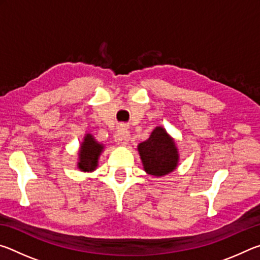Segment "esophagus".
Segmentation results:
<instances>
[{
  "instance_id": "34e87169",
  "label": "esophagus",
  "mask_w": 260,
  "mask_h": 260,
  "mask_svg": "<svg viewBox=\"0 0 260 260\" xmlns=\"http://www.w3.org/2000/svg\"><path fill=\"white\" fill-rule=\"evenodd\" d=\"M114 141L119 144V146H126L129 141V132L126 129V127L121 126L118 133L114 135Z\"/></svg>"
}]
</instances>
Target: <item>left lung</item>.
I'll return each mask as SVG.
<instances>
[{
    "mask_svg": "<svg viewBox=\"0 0 260 260\" xmlns=\"http://www.w3.org/2000/svg\"><path fill=\"white\" fill-rule=\"evenodd\" d=\"M143 169L153 177H162L177 169L179 152L174 140L161 126L156 127L151 135L138 146Z\"/></svg>",
    "mask_w": 260,
    "mask_h": 260,
    "instance_id": "obj_1",
    "label": "left lung"
}]
</instances>
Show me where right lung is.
<instances>
[{
	"instance_id": "obj_1",
	"label": "right lung",
	"mask_w": 260,
	"mask_h": 260,
	"mask_svg": "<svg viewBox=\"0 0 260 260\" xmlns=\"http://www.w3.org/2000/svg\"><path fill=\"white\" fill-rule=\"evenodd\" d=\"M103 144L99 143L91 134H86L79 150L78 169L82 172H91L98 167L99 157L103 151Z\"/></svg>"
}]
</instances>
